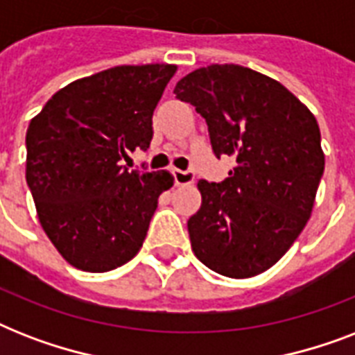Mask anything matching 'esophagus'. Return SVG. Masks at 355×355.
<instances>
[{"label": "esophagus", "instance_id": "34e87169", "mask_svg": "<svg viewBox=\"0 0 355 355\" xmlns=\"http://www.w3.org/2000/svg\"><path fill=\"white\" fill-rule=\"evenodd\" d=\"M173 178H175L177 186H186V184L193 182L195 173L189 171V169H186V171H182V169H173Z\"/></svg>", "mask_w": 355, "mask_h": 355}]
</instances>
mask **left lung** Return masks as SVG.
Returning a JSON list of instances; mask_svg holds the SVG:
<instances>
[{
  "label": "left lung",
  "instance_id": "1",
  "mask_svg": "<svg viewBox=\"0 0 355 355\" xmlns=\"http://www.w3.org/2000/svg\"><path fill=\"white\" fill-rule=\"evenodd\" d=\"M175 94L206 119L214 155L236 160L223 182H199L202 205L188 221L195 256L228 278L259 275L313 210L324 173L317 119L278 80L237 64L195 69Z\"/></svg>",
  "mask_w": 355,
  "mask_h": 355
}]
</instances>
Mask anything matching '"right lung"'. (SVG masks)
I'll list each match as a JSON object with an SVG mask.
<instances>
[{"instance_id":"right-lung-1","label":"right lung","mask_w":355,"mask_h":355,"mask_svg":"<svg viewBox=\"0 0 355 355\" xmlns=\"http://www.w3.org/2000/svg\"><path fill=\"white\" fill-rule=\"evenodd\" d=\"M171 64L116 66L64 86L31 119L25 178L44 232L69 265L107 272L144 245L169 171H128L147 150Z\"/></svg>"}]
</instances>
